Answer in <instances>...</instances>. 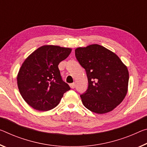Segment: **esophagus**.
<instances>
[{"instance_id":"esophagus-1","label":"esophagus","mask_w":147,"mask_h":147,"mask_svg":"<svg viewBox=\"0 0 147 147\" xmlns=\"http://www.w3.org/2000/svg\"><path fill=\"white\" fill-rule=\"evenodd\" d=\"M76 86V84L75 83H72V84H70V87H71V88H75Z\"/></svg>"}]
</instances>
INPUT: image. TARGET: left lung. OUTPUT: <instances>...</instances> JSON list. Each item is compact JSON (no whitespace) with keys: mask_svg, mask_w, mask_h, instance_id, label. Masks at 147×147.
I'll use <instances>...</instances> for the list:
<instances>
[{"mask_svg":"<svg viewBox=\"0 0 147 147\" xmlns=\"http://www.w3.org/2000/svg\"><path fill=\"white\" fill-rule=\"evenodd\" d=\"M76 59L87 74L88 88L80 97L88 110L97 114L111 112L127 92L129 72L117 55L99 44L75 50Z\"/></svg>","mask_w":147,"mask_h":147,"instance_id":"obj_1","label":"left lung"}]
</instances>
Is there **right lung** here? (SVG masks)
Wrapping results in <instances>:
<instances>
[{
	"instance_id": "obj_1",
	"label": "right lung",
	"mask_w": 147,
	"mask_h": 147,
	"mask_svg": "<svg viewBox=\"0 0 147 147\" xmlns=\"http://www.w3.org/2000/svg\"><path fill=\"white\" fill-rule=\"evenodd\" d=\"M71 48L44 45L28 56L17 76L18 89L32 108L47 111L59 103L71 88L63 81L58 65L69 56Z\"/></svg>"
}]
</instances>
